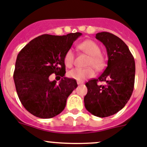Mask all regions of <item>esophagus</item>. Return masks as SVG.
<instances>
[{
  "label": "esophagus",
  "instance_id": "esophagus-1",
  "mask_svg": "<svg viewBox=\"0 0 147 147\" xmlns=\"http://www.w3.org/2000/svg\"><path fill=\"white\" fill-rule=\"evenodd\" d=\"M77 83H78V85H80V84H83V81H78H78H77Z\"/></svg>",
  "mask_w": 147,
  "mask_h": 147
}]
</instances>
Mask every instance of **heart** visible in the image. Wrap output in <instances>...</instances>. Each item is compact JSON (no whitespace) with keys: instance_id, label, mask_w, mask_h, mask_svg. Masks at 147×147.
I'll return each mask as SVG.
<instances>
[{"instance_id":"1","label":"heart","mask_w":147,"mask_h":147,"mask_svg":"<svg viewBox=\"0 0 147 147\" xmlns=\"http://www.w3.org/2000/svg\"><path fill=\"white\" fill-rule=\"evenodd\" d=\"M80 51L89 55L87 61V66H92L97 71L101 70L105 66V59L101 55V49L99 45L92 40H86L78 45ZM75 60V55L72 49L66 52L64 57V64L67 67H72ZM94 75V71L91 67L87 68H75L69 71L68 76L70 78L75 79L78 81H82L87 78H92Z\"/></svg>"}]
</instances>
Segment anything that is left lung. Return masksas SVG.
I'll return each instance as SVG.
<instances>
[{"mask_svg": "<svg viewBox=\"0 0 147 147\" xmlns=\"http://www.w3.org/2000/svg\"><path fill=\"white\" fill-rule=\"evenodd\" d=\"M96 39L105 45L108 67L97 79L88 80L84 104L88 112L98 117L112 116L122 109L134 88L136 65L129 48L120 38L108 32L96 34ZM98 81L106 82L99 85Z\"/></svg>", "mask_w": 147, "mask_h": 147, "instance_id": "obj_1", "label": "left lung"}]
</instances>
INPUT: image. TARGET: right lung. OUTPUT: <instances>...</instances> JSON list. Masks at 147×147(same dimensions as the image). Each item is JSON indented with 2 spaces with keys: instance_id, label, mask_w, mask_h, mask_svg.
<instances>
[{
  "instance_id": "right-lung-1",
  "label": "right lung",
  "mask_w": 147,
  "mask_h": 147,
  "mask_svg": "<svg viewBox=\"0 0 147 147\" xmlns=\"http://www.w3.org/2000/svg\"><path fill=\"white\" fill-rule=\"evenodd\" d=\"M81 35L79 32L64 36L43 34L19 53L13 78L18 97L29 113L50 119L63 111L68 96L78 86L75 79L64 77V57ZM53 73L63 77L59 84L49 80Z\"/></svg>"
}]
</instances>
